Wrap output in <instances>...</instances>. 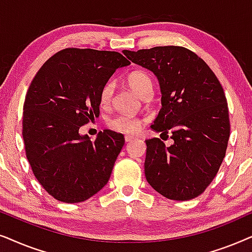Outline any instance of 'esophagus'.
<instances>
[{
    "mask_svg": "<svg viewBox=\"0 0 252 252\" xmlns=\"http://www.w3.org/2000/svg\"><path fill=\"white\" fill-rule=\"evenodd\" d=\"M124 139H126V142H131V140L132 139H135V137H133V136H126V137H124Z\"/></svg>",
    "mask_w": 252,
    "mask_h": 252,
    "instance_id": "obj_1",
    "label": "esophagus"
}]
</instances>
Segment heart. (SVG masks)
<instances>
[{
  "label": "heart",
  "instance_id": "obj_1",
  "mask_svg": "<svg viewBox=\"0 0 252 252\" xmlns=\"http://www.w3.org/2000/svg\"><path fill=\"white\" fill-rule=\"evenodd\" d=\"M126 83L130 89L139 95L140 98L145 96L147 93L152 92L153 80L151 76L145 71L131 72L126 78ZM113 96V83H106L100 92V102L102 106L110 103ZM144 121L138 117H132L129 115H116L108 121V126L113 131L124 133V135H135L142 128Z\"/></svg>",
  "mask_w": 252,
  "mask_h": 252
}]
</instances>
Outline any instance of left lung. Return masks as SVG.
Returning a JSON list of instances; mask_svg holds the SVG:
<instances>
[{
	"label": "left lung",
	"instance_id": "1",
	"mask_svg": "<svg viewBox=\"0 0 252 252\" xmlns=\"http://www.w3.org/2000/svg\"><path fill=\"white\" fill-rule=\"evenodd\" d=\"M124 55L158 77L161 107L151 128L167 135L145 140V176L168 199L202 194L219 170L230 132L227 99L219 79L197 54L180 46L153 47Z\"/></svg>",
	"mask_w": 252,
	"mask_h": 252
}]
</instances>
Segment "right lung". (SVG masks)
<instances>
[{"label": "right lung", "instance_id": "right-lung-1", "mask_svg": "<svg viewBox=\"0 0 252 252\" xmlns=\"http://www.w3.org/2000/svg\"><path fill=\"white\" fill-rule=\"evenodd\" d=\"M129 64L117 52L65 48L33 78L23 107L26 158L43 189L60 202H84L108 182L123 135L105 130L92 142L79 128L99 116L103 85Z\"/></svg>", "mask_w": 252, "mask_h": 252}]
</instances>
